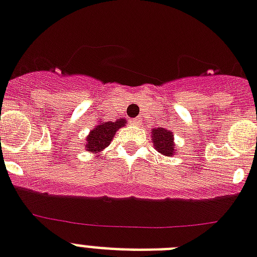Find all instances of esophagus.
Segmentation results:
<instances>
[{"mask_svg":"<svg viewBox=\"0 0 257 257\" xmlns=\"http://www.w3.org/2000/svg\"><path fill=\"white\" fill-rule=\"evenodd\" d=\"M132 124L137 126V125H140V121H139V120H136V118H135V120H132Z\"/></svg>","mask_w":257,"mask_h":257,"instance_id":"obj_1","label":"esophagus"}]
</instances>
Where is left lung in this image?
<instances>
[{
    "label": "left lung",
    "mask_w": 257,
    "mask_h": 257,
    "mask_svg": "<svg viewBox=\"0 0 257 257\" xmlns=\"http://www.w3.org/2000/svg\"><path fill=\"white\" fill-rule=\"evenodd\" d=\"M152 137L155 149H157L161 154L171 157L174 153H176L175 145H174V140H172V133L170 132V131H167V129L165 128L153 129Z\"/></svg>",
    "instance_id": "1"
}]
</instances>
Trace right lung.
Wrapping results in <instances>:
<instances>
[{"label": "right lung", "mask_w": 257, "mask_h": 257, "mask_svg": "<svg viewBox=\"0 0 257 257\" xmlns=\"http://www.w3.org/2000/svg\"><path fill=\"white\" fill-rule=\"evenodd\" d=\"M125 120H117V121L100 122L96 128L91 129L90 135L86 140V149L91 153H98L109 145L112 137L115 136L118 128L124 126Z\"/></svg>", "instance_id": "obj_1"}]
</instances>
